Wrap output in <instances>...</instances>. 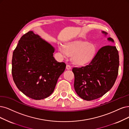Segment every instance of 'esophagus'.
<instances>
[{"mask_svg": "<svg viewBox=\"0 0 129 129\" xmlns=\"http://www.w3.org/2000/svg\"><path fill=\"white\" fill-rule=\"evenodd\" d=\"M66 69L67 70H70L71 69V66L70 65H66Z\"/></svg>", "mask_w": 129, "mask_h": 129, "instance_id": "obj_1", "label": "esophagus"}]
</instances>
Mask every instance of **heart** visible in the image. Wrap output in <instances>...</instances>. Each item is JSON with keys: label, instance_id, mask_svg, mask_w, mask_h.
Returning a JSON list of instances; mask_svg holds the SVG:
<instances>
[{"label": "heart", "instance_id": "b5f03b06", "mask_svg": "<svg viewBox=\"0 0 129 129\" xmlns=\"http://www.w3.org/2000/svg\"><path fill=\"white\" fill-rule=\"evenodd\" d=\"M58 50L64 55L72 56V60L78 65L86 64L91 61L96 55V46L93 43L81 40L66 42L59 45Z\"/></svg>", "mask_w": 129, "mask_h": 129}]
</instances>
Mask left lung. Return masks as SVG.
Here are the masks:
<instances>
[{
    "instance_id": "1",
    "label": "left lung",
    "mask_w": 129,
    "mask_h": 129,
    "mask_svg": "<svg viewBox=\"0 0 129 129\" xmlns=\"http://www.w3.org/2000/svg\"><path fill=\"white\" fill-rule=\"evenodd\" d=\"M102 33L107 35L104 31ZM107 40L114 42L112 38ZM118 67L119 55L116 47L107 45L102 47L88 65L73 68L75 92L88 101L102 97L115 83Z\"/></svg>"
}]
</instances>
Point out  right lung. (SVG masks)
<instances>
[{"instance_id": "add662e5", "label": "right lung", "mask_w": 129, "mask_h": 129, "mask_svg": "<svg viewBox=\"0 0 129 129\" xmlns=\"http://www.w3.org/2000/svg\"><path fill=\"white\" fill-rule=\"evenodd\" d=\"M54 51L53 46L33 31L18 41L13 53L12 73L16 87L25 96L40 100L53 92L66 68L65 63L55 60Z\"/></svg>"}]
</instances>
